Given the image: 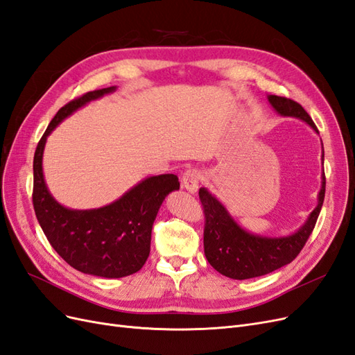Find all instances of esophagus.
I'll return each instance as SVG.
<instances>
[{"label":"esophagus","instance_id":"esophagus-1","mask_svg":"<svg viewBox=\"0 0 355 355\" xmlns=\"http://www.w3.org/2000/svg\"><path fill=\"white\" fill-rule=\"evenodd\" d=\"M200 180H201V171L198 168H189L184 173V178H182V187H184L187 191H189L191 194H196L198 191Z\"/></svg>","mask_w":355,"mask_h":355}]
</instances>
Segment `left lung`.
<instances>
[{
  "mask_svg": "<svg viewBox=\"0 0 355 355\" xmlns=\"http://www.w3.org/2000/svg\"><path fill=\"white\" fill-rule=\"evenodd\" d=\"M268 102L280 115L299 118L318 132L308 112L297 102L275 94H268ZM324 192L326 178L323 170L318 204L309 213L302 227L286 237H265V235L252 234L241 228L216 197L211 196L206 188H200L198 196L204 207V216H206L204 254H206L209 263L218 272L234 278V280L261 277L290 263L304 249L315 227L324 201Z\"/></svg>",
  "mask_w": 355,
  "mask_h": 355,
  "instance_id": "1",
  "label": "left lung"
}]
</instances>
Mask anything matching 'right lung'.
Listing matches in <instances>:
<instances>
[{"mask_svg":"<svg viewBox=\"0 0 355 355\" xmlns=\"http://www.w3.org/2000/svg\"><path fill=\"white\" fill-rule=\"evenodd\" d=\"M115 89L112 85L89 92L58 111L35 149L32 192L40 227L53 249L75 270L105 278H121L141 270L151 250L153 225L161 204L180 187L176 175L149 176L108 206L90 210L68 209L53 198L42 173L49 135L71 114Z\"/></svg>","mask_w":355,"mask_h":355,"instance_id":"right-lung-1","label":"right lung"}]
</instances>
